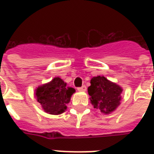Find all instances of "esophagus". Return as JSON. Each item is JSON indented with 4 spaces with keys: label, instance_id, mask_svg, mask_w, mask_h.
<instances>
[{
    "label": "esophagus",
    "instance_id": "esophagus-1",
    "mask_svg": "<svg viewBox=\"0 0 154 154\" xmlns=\"http://www.w3.org/2000/svg\"><path fill=\"white\" fill-rule=\"evenodd\" d=\"M77 90L79 92H85L86 91V86L85 85H83L82 87H79V88H77Z\"/></svg>",
    "mask_w": 154,
    "mask_h": 154
}]
</instances>
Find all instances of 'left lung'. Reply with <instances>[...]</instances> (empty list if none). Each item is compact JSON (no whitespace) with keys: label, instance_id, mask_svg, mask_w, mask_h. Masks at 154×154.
<instances>
[{"label":"left lung","instance_id":"left-lung-1","mask_svg":"<svg viewBox=\"0 0 154 154\" xmlns=\"http://www.w3.org/2000/svg\"><path fill=\"white\" fill-rule=\"evenodd\" d=\"M122 91V87L104 76L91 78L88 88L90 103L104 114H110L117 109L121 104Z\"/></svg>","mask_w":154,"mask_h":154}]
</instances>
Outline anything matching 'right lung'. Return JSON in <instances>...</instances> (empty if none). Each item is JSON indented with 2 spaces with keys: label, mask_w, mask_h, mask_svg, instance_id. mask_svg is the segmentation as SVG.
Returning <instances> with one entry per match:
<instances>
[{
  "label": "right lung",
  "mask_w": 154,
  "mask_h": 154,
  "mask_svg": "<svg viewBox=\"0 0 154 154\" xmlns=\"http://www.w3.org/2000/svg\"><path fill=\"white\" fill-rule=\"evenodd\" d=\"M66 82L57 77L35 89V97L45 112L59 115L67 109V104L76 90L72 87L66 86Z\"/></svg>",
  "instance_id": "right-lung-1"
}]
</instances>
